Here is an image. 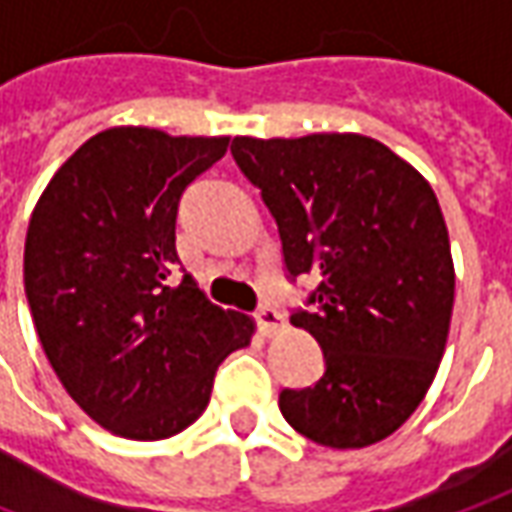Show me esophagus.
Listing matches in <instances>:
<instances>
[{"mask_svg":"<svg viewBox=\"0 0 512 512\" xmlns=\"http://www.w3.org/2000/svg\"><path fill=\"white\" fill-rule=\"evenodd\" d=\"M255 320H257V328H260L266 337H274L277 331H283V328H286V317L274 309V306H260V309L255 311Z\"/></svg>","mask_w":512,"mask_h":512,"instance_id":"1","label":"esophagus"}]
</instances>
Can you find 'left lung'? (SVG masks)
<instances>
[{
	"mask_svg": "<svg viewBox=\"0 0 512 512\" xmlns=\"http://www.w3.org/2000/svg\"><path fill=\"white\" fill-rule=\"evenodd\" d=\"M232 155L272 212L291 280H320L291 326L320 343L326 371L286 388L280 411L317 445H374L425 399L448 343L456 274L431 184L354 133L240 135Z\"/></svg>",
	"mask_w": 512,
	"mask_h": 512,
	"instance_id": "8db88e82",
	"label": "left lung"
}]
</instances>
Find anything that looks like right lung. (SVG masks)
I'll use <instances>...</instances> for the list:
<instances>
[{"instance_id": "obj_1", "label": "right lung", "mask_w": 512, "mask_h": 512, "mask_svg": "<svg viewBox=\"0 0 512 512\" xmlns=\"http://www.w3.org/2000/svg\"><path fill=\"white\" fill-rule=\"evenodd\" d=\"M229 138L113 127L84 141L36 203L25 294L64 391L124 439H167L203 414L215 371L255 323L177 277L184 189Z\"/></svg>"}]
</instances>
